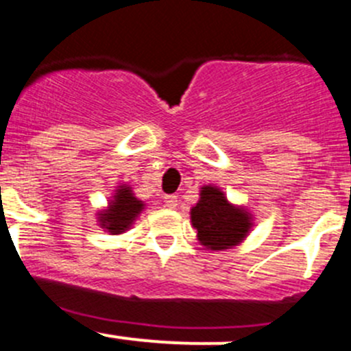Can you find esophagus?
Listing matches in <instances>:
<instances>
[{
  "label": "esophagus",
  "mask_w": 351,
  "mask_h": 351,
  "mask_svg": "<svg viewBox=\"0 0 351 351\" xmlns=\"http://www.w3.org/2000/svg\"><path fill=\"white\" fill-rule=\"evenodd\" d=\"M176 206H178V197L165 195V207H168V209H175Z\"/></svg>",
  "instance_id": "34e87169"
}]
</instances>
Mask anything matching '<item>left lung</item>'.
<instances>
[{"label":"left lung","instance_id":"1","mask_svg":"<svg viewBox=\"0 0 351 351\" xmlns=\"http://www.w3.org/2000/svg\"><path fill=\"white\" fill-rule=\"evenodd\" d=\"M190 219L200 245L209 250L233 248L247 238L252 228L250 214L243 207L233 206L214 185L200 189V199L190 209Z\"/></svg>","mask_w":351,"mask_h":351}]
</instances>
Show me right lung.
Instances as JSON below:
<instances>
[{
	"mask_svg": "<svg viewBox=\"0 0 351 351\" xmlns=\"http://www.w3.org/2000/svg\"><path fill=\"white\" fill-rule=\"evenodd\" d=\"M145 204L135 197L132 186L120 185L111 197L108 209L97 214L99 226L111 234H121L134 224L138 214L144 210Z\"/></svg>",
	"mask_w": 351,
	"mask_h": 351,
	"instance_id": "1",
	"label": "right lung"
}]
</instances>
